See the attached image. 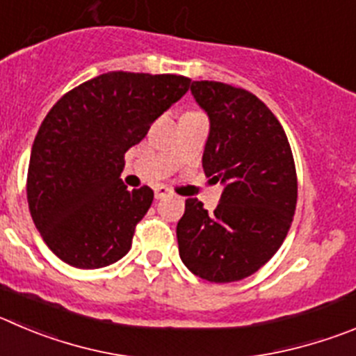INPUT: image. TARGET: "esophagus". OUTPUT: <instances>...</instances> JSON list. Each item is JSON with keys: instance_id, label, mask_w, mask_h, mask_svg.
<instances>
[{"instance_id": "obj_1", "label": "esophagus", "mask_w": 356, "mask_h": 356, "mask_svg": "<svg viewBox=\"0 0 356 356\" xmlns=\"http://www.w3.org/2000/svg\"><path fill=\"white\" fill-rule=\"evenodd\" d=\"M167 195H170V189L165 188V186H156V188H154V197L156 198H165Z\"/></svg>"}]
</instances>
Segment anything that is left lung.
I'll use <instances>...</instances> for the list:
<instances>
[{"label": "left lung", "instance_id": "obj_1", "mask_svg": "<svg viewBox=\"0 0 356 356\" xmlns=\"http://www.w3.org/2000/svg\"><path fill=\"white\" fill-rule=\"evenodd\" d=\"M191 95L211 124L202 156L205 175L225 188L214 212L198 198L186 200L179 257L205 281H241L286 238L297 205L293 154L283 126L253 92L195 81Z\"/></svg>", "mask_w": 356, "mask_h": 356}]
</instances>
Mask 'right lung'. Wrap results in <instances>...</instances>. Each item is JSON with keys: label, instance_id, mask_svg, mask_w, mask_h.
<instances>
[{"label": "right lung", "instance_id": "1", "mask_svg": "<svg viewBox=\"0 0 356 356\" xmlns=\"http://www.w3.org/2000/svg\"><path fill=\"white\" fill-rule=\"evenodd\" d=\"M182 75L108 72L66 92L31 147L28 204L52 253L77 268H102L131 248L152 204L144 186H124V152L189 89Z\"/></svg>", "mask_w": 356, "mask_h": 356}]
</instances>
